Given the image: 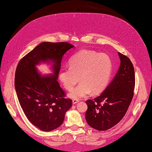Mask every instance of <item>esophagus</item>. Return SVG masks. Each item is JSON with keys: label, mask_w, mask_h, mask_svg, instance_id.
Instances as JSON below:
<instances>
[{"label": "esophagus", "mask_w": 152, "mask_h": 152, "mask_svg": "<svg viewBox=\"0 0 152 152\" xmlns=\"http://www.w3.org/2000/svg\"><path fill=\"white\" fill-rule=\"evenodd\" d=\"M79 102V99H73L72 100V103L73 104H77Z\"/></svg>", "instance_id": "34e87169"}]
</instances>
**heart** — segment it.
<instances>
[{
    "label": "heart",
    "instance_id": "1",
    "mask_svg": "<svg viewBox=\"0 0 152 152\" xmlns=\"http://www.w3.org/2000/svg\"><path fill=\"white\" fill-rule=\"evenodd\" d=\"M112 62L108 54L98 53L94 50H82L72 56L69 66L63 68L59 78L63 87L70 91L79 81L68 96L80 99L89 94L102 92L108 85L111 76Z\"/></svg>",
    "mask_w": 152,
    "mask_h": 152
}]
</instances>
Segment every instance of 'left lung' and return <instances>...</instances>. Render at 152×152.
<instances>
[{"label": "left lung", "mask_w": 152, "mask_h": 152, "mask_svg": "<svg viewBox=\"0 0 152 152\" xmlns=\"http://www.w3.org/2000/svg\"><path fill=\"white\" fill-rule=\"evenodd\" d=\"M121 64L112 81L93 100L86 101V120L98 131H107L115 126L125 115L134 95V66L128 57L118 53Z\"/></svg>", "instance_id": "left-lung-1"}]
</instances>
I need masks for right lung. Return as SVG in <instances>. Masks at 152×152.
Wrapping results in <instances>:
<instances>
[{"label":"right lung","instance_id":"obj_1","mask_svg":"<svg viewBox=\"0 0 152 152\" xmlns=\"http://www.w3.org/2000/svg\"><path fill=\"white\" fill-rule=\"evenodd\" d=\"M73 48L67 42H42L17 66L15 86L21 107L29 121L43 131L60 126L72 105L57 80L64 54ZM41 63L49 64L52 73L41 74L36 68Z\"/></svg>","mask_w":152,"mask_h":152}]
</instances>
